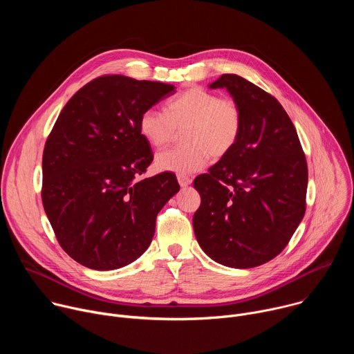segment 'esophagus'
Returning <instances> with one entry per match:
<instances>
[{"mask_svg":"<svg viewBox=\"0 0 354 354\" xmlns=\"http://www.w3.org/2000/svg\"><path fill=\"white\" fill-rule=\"evenodd\" d=\"M178 182H179L180 187H186L192 183V179L187 178V176H183V175H178Z\"/></svg>","mask_w":354,"mask_h":354,"instance_id":"esophagus-1","label":"esophagus"}]
</instances>
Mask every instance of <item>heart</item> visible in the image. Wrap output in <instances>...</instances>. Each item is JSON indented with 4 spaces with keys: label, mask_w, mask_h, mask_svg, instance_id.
Returning <instances> with one entry per match:
<instances>
[{
    "label": "heart",
    "mask_w": 354,
    "mask_h": 354,
    "mask_svg": "<svg viewBox=\"0 0 354 354\" xmlns=\"http://www.w3.org/2000/svg\"><path fill=\"white\" fill-rule=\"evenodd\" d=\"M182 129L185 144L160 153L157 169L189 175L205 168L209 156H227L239 138L242 113L235 100L194 86L168 100L165 112L147 109L138 119L141 136L156 148L172 142Z\"/></svg>",
    "instance_id": "obj_1"
}]
</instances>
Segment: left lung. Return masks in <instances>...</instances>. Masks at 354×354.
I'll return each mask as SVG.
<instances>
[{
	"label": "left lung",
	"mask_w": 354,
	"mask_h": 354,
	"mask_svg": "<svg viewBox=\"0 0 354 354\" xmlns=\"http://www.w3.org/2000/svg\"><path fill=\"white\" fill-rule=\"evenodd\" d=\"M209 88L228 91L242 129L230 153L193 182L201 197L194 235L217 263L257 268L280 254L304 217L306 156L276 97L235 74H223Z\"/></svg>",
	"instance_id": "left-lung-1"
}]
</instances>
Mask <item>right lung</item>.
Here are the masks:
<instances>
[{
	"instance_id": "add662e5",
	"label": "right lung",
	"mask_w": 354,
	"mask_h": 354,
	"mask_svg": "<svg viewBox=\"0 0 354 354\" xmlns=\"http://www.w3.org/2000/svg\"><path fill=\"white\" fill-rule=\"evenodd\" d=\"M174 93L169 84L105 75L62 111L43 151L41 200L59 243L80 265L120 269L153 241L157 214L179 185L169 172L138 179L153 162L138 119Z\"/></svg>"
}]
</instances>
